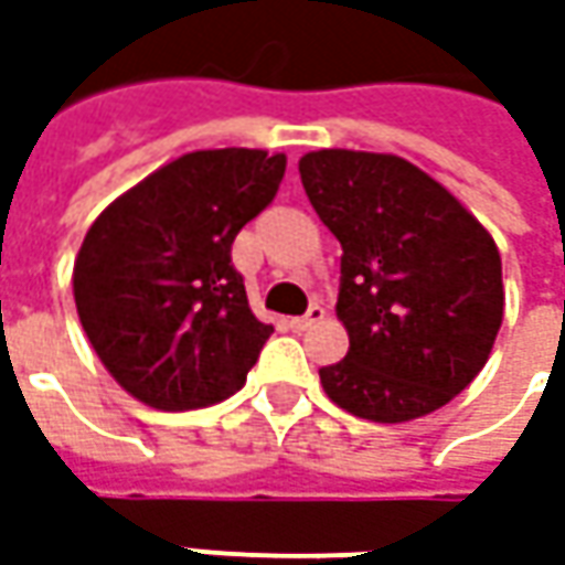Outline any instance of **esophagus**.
I'll use <instances>...</instances> for the list:
<instances>
[{
    "label": "esophagus",
    "instance_id": "obj_1",
    "mask_svg": "<svg viewBox=\"0 0 565 565\" xmlns=\"http://www.w3.org/2000/svg\"><path fill=\"white\" fill-rule=\"evenodd\" d=\"M323 317H327V308H323V305H311V308H308V315L292 317V320H289V327H292L295 333H305V330H311V327H317V323H323Z\"/></svg>",
    "mask_w": 565,
    "mask_h": 565
}]
</instances>
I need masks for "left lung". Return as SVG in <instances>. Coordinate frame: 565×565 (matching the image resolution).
<instances>
[{
    "label": "left lung",
    "instance_id": "1",
    "mask_svg": "<svg viewBox=\"0 0 565 565\" xmlns=\"http://www.w3.org/2000/svg\"><path fill=\"white\" fill-rule=\"evenodd\" d=\"M298 172L342 245L337 317L349 355L320 367L323 393L377 424L444 408L488 364L503 323V264L490 232L393 153L315 150Z\"/></svg>",
    "mask_w": 565,
    "mask_h": 565
}]
</instances>
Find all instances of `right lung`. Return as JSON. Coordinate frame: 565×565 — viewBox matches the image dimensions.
Returning <instances> with one entry per match:
<instances>
[{"mask_svg": "<svg viewBox=\"0 0 565 565\" xmlns=\"http://www.w3.org/2000/svg\"><path fill=\"white\" fill-rule=\"evenodd\" d=\"M282 175V153L194 150L128 188L87 228L72 276L77 317L135 399L185 412L245 386L273 327L248 308L232 242Z\"/></svg>", "mask_w": 565, "mask_h": 565, "instance_id": "1", "label": "right lung"}]
</instances>
